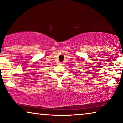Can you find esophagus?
I'll return each instance as SVG.
<instances>
[{
    "mask_svg": "<svg viewBox=\"0 0 123 123\" xmlns=\"http://www.w3.org/2000/svg\"><path fill=\"white\" fill-rule=\"evenodd\" d=\"M60 63H61V64H63V62H61Z\"/></svg>",
    "mask_w": 123,
    "mask_h": 123,
    "instance_id": "1",
    "label": "esophagus"
}]
</instances>
